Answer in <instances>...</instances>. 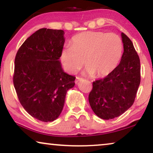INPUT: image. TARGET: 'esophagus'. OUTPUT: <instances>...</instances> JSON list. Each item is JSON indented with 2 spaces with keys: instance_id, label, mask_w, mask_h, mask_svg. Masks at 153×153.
I'll return each mask as SVG.
<instances>
[{
  "instance_id": "1",
  "label": "esophagus",
  "mask_w": 153,
  "mask_h": 153,
  "mask_svg": "<svg viewBox=\"0 0 153 153\" xmlns=\"http://www.w3.org/2000/svg\"><path fill=\"white\" fill-rule=\"evenodd\" d=\"M82 78H81V77H79V76H76V80H75V83H78L79 82V81L82 80Z\"/></svg>"
}]
</instances>
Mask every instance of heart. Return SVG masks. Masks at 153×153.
<instances>
[{
  "mask_svg": "<svg viewBox=\"0 0 153 153\" xmlns=\"http://www.w3.org/2000/svg\"><path fill=\"white\" fill-rule=\"evenodd\" d=\"M71 45L65 46L60 54L62 63L70 73L80 70L85 62L90 74L106 76L116 70L123 56V40L115 33L83 32L72 37Z\"/></svg>",
  "mask_w": 153,
  "mask_h": 153,
  "instance_id": "obj_1",
  "label": "heart"
}]
</instances>
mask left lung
I'll return each mask as SVG.
<instances>
[{
    "mask_svg": "<svg viewBox=\"0 0 153 153\" xmlns=\"http://www.w3.org/2000/svg\"><path fill=\"white\" fill-rule=\"evenodd\" d=\"M123 52L114 72L93 82L88 96L90 105L100 118L109 120L120 116L134 102L141 82V65L132 42L121 33Z\"/></svg>",
    "mask_w": 153,
    "mask_h": 153,
    "instance_id": "left-lung-1",
    "label": "left lung"
}]
</instances>
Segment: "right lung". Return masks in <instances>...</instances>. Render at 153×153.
Returning <instances> with one entry per match:
<instances>
[{
    "label": "right lung",
    "mask_w": 153,
    "mask_h": 153,
    "mask_svg": "<svg viewBox=\"0 0 153 153\" xmlns=\"http://www.w3.org/2000/svg\"><path fill=\"white\" fill-rule=\"evenodd\" d=\"M62 30L41 28L22 44L14 60L13 83L21 104L42 122L55 120L63 108L67 91L76 77L59 61L65 42Z\"/></svg>",
    "instance_id": "right-lung-1"
}]
</instances>
